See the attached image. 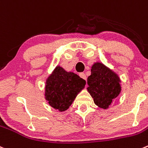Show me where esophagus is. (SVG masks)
Listing matches in <instances>:
<instances>
[{"mask_svg": "<svg viewBox=\"0 0 148 148\" xmlns=\"http://www.w3.org/2000/svg\"><path fill=\"white\" fill-rule=\"evenodd\" d=\"M79 77L84 80H86V79H87V77H86V75L84 74V73H82V72L80 73L79 74Z\"/></svg>", "mask_w": 148, "mask_h": 148, "instance_id": "obj_1", "label": "esophagus"}]
</instances>
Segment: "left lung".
<instances>
[{
    "label": "left lung",
    "instance_id": "left-lung-1",
    "mask_svg": "<svg viewBox=\"0 0 148 148\" xmlns=\"http://www.w3.org/2000/svg\"><path fill=\"white\" fill-rule=\"evenodd\" d=\"M121 80L115 72L102 63H95L87 78L89 93L98 107L107 109L121 90Z\"/></svg>",
    "mask_w": 148,
    "mask_h": 148
}]
</instances>
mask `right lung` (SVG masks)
Instances as JSON below:
<instances>
[{
    "instance_id": "1",
    "label": "right lung",
    "mask_w": 148,
    "mask_h": 148,
    "mask_svg": "<svg viewBox=\"0 0 148 148\" xmlns=\"http://www.w3.org/2000/svg\"><path fill=\"white\" fill-rule=\"evenodd\" d=\"M85 80L73 72L57 66L45 82V96L51 107L64 111L69 108L78 93L84 87Z\"/></svg>"
}]
</instances>
